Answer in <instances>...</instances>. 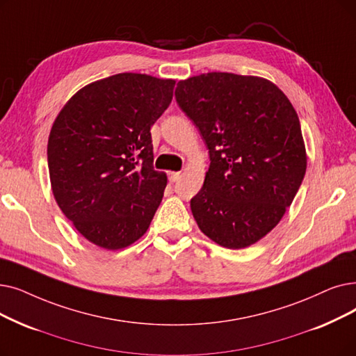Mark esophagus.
Returning <instances> with one entry per match:
<instances>
[{
  "label": "esophagus",
  "instance_id": "34e87169",
  "mask_svg": "<svg viewBox=\"0 0 356 356\" xmlns=\"http://www.w3.org/2000/svg\"><path fill=\"white\" fill-rule=\"evenodd\" d=\"M180 177H181V173H179V172H172V173L168 175V179H170V181H172V183L180 180Z\"/></svg>",
  "mask_w": 356,
  "mask_h": 356
}]
</instances>
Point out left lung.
Instances as JSON below:
<instances>
[{"mask_svg":"<svg viewBox=\"0 0 356 356\" xmlns=\"http://www.w3.org/2000/svg\"><path fill=\"white\" fill-rule=\"evenodd\" d=\"M176 99L209 149L191 209L202 233L244 249L282 220L307 170L298 115L284 91L256 75L208 72L181 80Z\"/></svg>","mask_w":356,"mask_h":356,"instance_id":"1","label":"left lung"}]
</instances>
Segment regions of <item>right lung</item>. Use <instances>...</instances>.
I'll return each mask as SVG.
<instances>
[{
  "label": "right lung",
  "mask_w": 356,
  "mask_h": 356,
  "mask_svg": "<svg viewBox=\"0 0 356 356\" xmlns=\"http://www.w3.org/2000/svg\"><path fill=\"white\" fill-rule=\"evenodd\" d=\"M175 80L122 72L80 88L48 140L54 197L75 229L106 250L141 238L167 186L152 167L151 127L172 103Z\"/></svg>",
  "instance_id": "add662e5"
}]
</instances>
